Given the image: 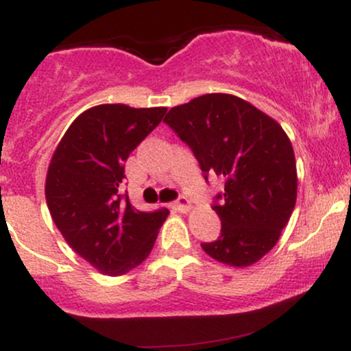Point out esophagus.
<instances>
[{"label": "esophagus", "instance_id": "34e87169", "mask_svg": "<svg viewBox=\"0 0 351 351\" xmlns=\"http://www.w3.org/2000/svg\"><path fill=\"white\" fill-rule=\"evenodd\" d=\"M171 206L180 213H188L189 208H191V203H189V199L186 198V196H180V198L171 204Z\"/></svg>", "mask_w": 351, "mask_h": 351}]
</instances>
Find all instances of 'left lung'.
Instances as JSON below:
<instances>
[{
  "label": "left lung",
  "instance_id": "1",
  "mask_svg": "<svg viewBox=\"0 0 351 351\" xmlns=\"http://www.w3.org/2000/svg\"><path fill=\"white\" fill-rule=\"evenodd\" d=\"M163 122L191 148L204 180L224 178V191L213 204L221 234L201 243L203 251L234 267L257 263L277 244L295 206L289 136L271 117L229 94H206L173 107Z\"/></svg>",
  "mask_w": 351,
  "mask_h": 351
}]
</instances>
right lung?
<instances>
[{"label":"right lung","mask_w":351,"mask_h":351,"mask_svg":"<svg viewBox=\"0 0 351 351\" xmlns=\"http://www.w3.org/2000/svg\"><path fill=\"white\" fill-rule=\"evenodd\" d=\"M167 107L104 104L82 112L52 155L46 201L60 234L102 274L122 276L152 252L168 209L140 211L122 195L125 162Z\"/></svg>","instance_id":"right-lung-1"}]
</instances>
